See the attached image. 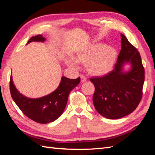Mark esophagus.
Here are the masks:
<instances>
[{
    "label": "esophagus",
    "instance_id": "1",
    "mask_svg": "<svg viewBox=\"0 0 155 155\" xmlns=\"http://www.w3.org/2000/svg\"><path fill=\"white\" fill-rule=\"evenodd\" d=\"M80 77H81V82H85V81H87V78L86 76H83V75H81V76Z\"/></svg>",
    "mask_w": 155,
    "mask_h": 155
}]
</instances>
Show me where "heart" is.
I'll use <instances>...</instances> for the list:
<instances>
[{
    "mask_svg": "<svg viewBox=\"0 0 155 155\" xmlns=\"http://www.w3.org/2000/svg\"><path fill=\"white\" fill-rule=\"evenodd\" d=\"M117 53L114 48L104 44L97 43L88 46L76 55V61L70 59L68 64L78 67V63H87L88 72L94 76H102L111 70L116 58Z\"/></svg>",
    "mask_w": 155,
    "mask_h": 155,
    "instance_id": "heart-1",
    "label": "heart"
}]
</instances>
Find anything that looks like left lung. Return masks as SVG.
<instances>
[{
    "instance_id": "left-lung-1",
    "label": "left lung",
    "mask_w": 155,
    "mask_h": 155,
    "mask_svg": "<svg viewBox=\"0 0 155 155\" xmlns=\"http://www.w3.org/2000/svg\"><path fill=\"white\" fill-rule=\"evenodd\" d=\"M121 36V49L112 71L102 77L91 78L95 87L94 105L98 113L108 119H119L130 114L143 94L145 71L140 54L124 34ZM125 62L132 64L127 73L121 71Z\"/></svg>"
}]
</instances>
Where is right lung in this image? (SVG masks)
Segmentation results:
<instances>
[{
	"mask_svg": "<svg viewBox=\"0 0 155 155\" xmlns=\"http://www.w3.org/2000/svg\"><path fill=\"white\" fill-rule=\"evenodd\" d=\"M45 40L41 35H37L31 37L28 43ZM80 80V77L74 79L62 77L58 88L52 93L41 98L31 99L24 96L17 90L11 75L10 90L12 99L23 114L37 123L48 124L57 120L63 114L70 92Z\"/></svg>",
	"mask_w": 155,
	"mask_h": 155,
	"instance_id": "right-lung-1",
	"label": "right lung"
}]
</instances>
